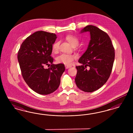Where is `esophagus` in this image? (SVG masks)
Listing matches in <instances>:
<instances>
[{"instance_id":"34e87169","label":"esophagus","mask_w":133,"mask_h":133,"mask_svg":"<svg viewBox=\"0 0 133 133\" xmlns=\"http://www.w3.org/2000/svg\"><path fill=\"white\" fill-rule=\"evenodd\" d=\"M65 68L66 69H69V68L71 67V66H68V65H65Z\"/></svg>"}]
</instances>
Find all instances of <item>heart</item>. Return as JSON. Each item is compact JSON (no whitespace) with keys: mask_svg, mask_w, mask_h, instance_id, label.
<instances>
[{"mask_svg":"<svg viewBox=\"0 0 133 133\" xmlns=\"http://www.w3.org/2000/svg\"><path fill=\"white\" fill-rule=\"evenodd\" d=\"M66 40L73 47H76L79 43V40L76 36L72 35H68L66 37ZM60 42L57 41L55 42L52 45V52H54L58 51ZM77 58V56L73 55H68L62 54L56 57V62L58 63H63L66 65H71L73 63L74 60Z\"/></svg>","mask_w":133,"mask_h":133,"instance_id":"1","label":"heart"}]
</instances>
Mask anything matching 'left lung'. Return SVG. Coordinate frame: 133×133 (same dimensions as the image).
Returning <instances> with one entry per match:
<instances>
[{"mask_svg": "<svg viewBox=\"0 0 133 133\" xmlns=\"http://www.w3.org/2000/svg\"><path fill=\"white\" fill-rule=\"evenodd\" d=\"M89 32L90 40L87 50L81 56L76 66L75 82L77 87L85 92L100 88L108 79L115 59V49L107 33L96 26L88 25L81 33ZM88 66L89 69L86 68Z\"/></svg>", "mask_w": 133, "mask_h": 133, "instance_id": "1", "label": "left lung"}]
</instances>
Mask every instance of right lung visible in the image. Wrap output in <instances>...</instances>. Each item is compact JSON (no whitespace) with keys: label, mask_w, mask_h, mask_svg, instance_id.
<instances>
[{"label":"right lung","mask_w":133,"mask_h":133,"mask_svg":"<svg viewBox=\"0 0 133 133\" xmlns=\"http://www.w3.org/2000/svg\"><path fill=\"white\" fill-rule=\"evenodd\" d=\"M56 35L37 31L26 38L18 52L22 76L29 87L40 95H48L58 88L64 65L54 64L51 56ZM51 66L45 69V65Z\"/></svg>","instance_id":"obj_1"}]
</instances>
